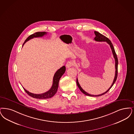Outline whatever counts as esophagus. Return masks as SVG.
<instances>
[{"mask_svg": "<svg viewBox=\"0 0 134 134\" xmlns=\"http://www.w3.org/2000/svg\"><path fill=\"white\" fill-rule=\"evenodd\" d=\"M73 65V63L72 61H68L66 65V67L67 68H69Z\"/></svg>", "mask_w": 134, "mask_h": 134, "instance_id": "obj_1", "label": "esophagus"}]
</instances>
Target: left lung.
Here are the masks:
<instances>
[{"mask_svg": "<svg viewBox=\"0 0 134 134\" xmlns=\"http://www.w3.org/2000/svg\"><path fill=\"white\" fill-rule=\"evenodd\" d=\"M94 33L96 35L95 37L94 38V40L96 41H98V42H106L108 44H109L110 47L112 49V51L113 55V56H114V58H115V77H114V79L113 80V82L112 84L111 85V87L108 89V90L107 91H106L105 92L102 93L101 94H100V95H91V94H89V93H87L86 91H84L82 88V87H81L79 82H78V79L77 78V80H76V83H77V85L78 87V88H79V89L80 90V91L85 95H87V96H89L91 97H98L100 96H102L103 95L106 94V93H107L108 91H109V90L112 88V87L113 86L114 84L115 83L116 81L117 80V76H118V58H117V56L116 55V53L115 52V49L113 47V45L112 43L111 42V41L108 38L106 37V36H105L104 35H102V34L100 33L99 32H97V31H94Z\"/></svg>", "mask_w": 134, "mask_h": 134, "instance_id": "left-lung-1", "label": "left lung"}]
</instances>
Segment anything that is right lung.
Instances as JSON below:
<instances>
[{
	"instance_id": "right-lung-1",
	"label": "right lung",
	"mask_w": 134,
	"mask_h": 134,
	"mask_svg": "<svg viewBox=\"0 0 134 134\" xmlns=\"http://www.w3.org/2000/svg\"><path fill=\"white\" fill-rule=\"evenodd\" d=\"M46 34H47V32H37L33 34L32 35H30L25 40L23 44V46L25 44V43H26L30 39H32L33 38L42 37ZM65 71H66V67L65 66H63V67L60 68L56 72V73L54 75L52 86L49 91L45 92V93H44L42 94H33L31 92H29V91H27L26 89H25L24 88H23V89L28 95H29L30 96L32 97L33 98H34L36 99H46L50 98L54 96V95L57 92L58 88L59 80L61 78V77H62V76L64 74Z\"/></svg>"
}]
</instances>
